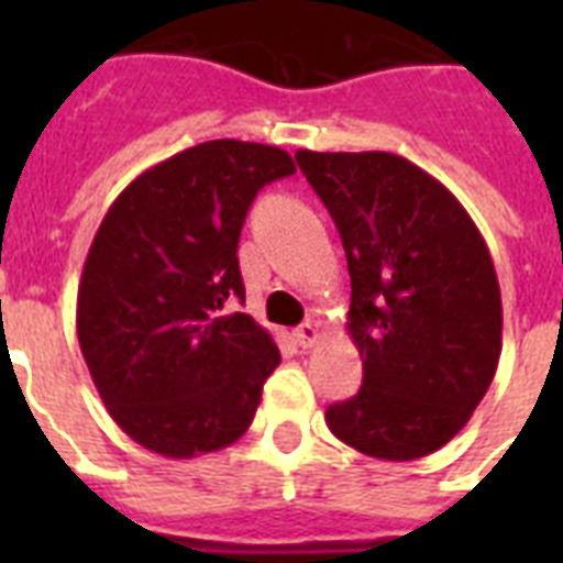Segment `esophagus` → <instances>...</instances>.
<instances>
[{
    "instance_id": "esophagus-1",
    "label": "esophagus",
    "mask_w": 563,
    "mask_h": 563,
    "mask_svg": "<svg viewBox=\"0 0 563 563\" xmlns=\"http://www.w3.org/2000/svg\"><path fill=\"white\" fill-rule=\"evenodd\" d=\"M291 339H295V344H300V347H312V344L321 339V333H318V327L312 324V321H307V324H300L295 333H291Z\"/></svg>"
}]
</instances>
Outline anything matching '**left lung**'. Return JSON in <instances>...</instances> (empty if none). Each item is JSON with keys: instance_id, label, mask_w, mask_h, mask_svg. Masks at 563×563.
<instances>
[{"instance_id": "8db88e82", "label": "left lung", "mask_w": 563, "mask_h": 563, "mask_svg": "<svg viewBox=\"0 0 563 563\" xmlns=\"http://www.w3.org/2000/svg\"><path fill=\"white\" fill-rule=\"evenodd\" d=\"M351 272L360 391L327 409L339 441L385 462L444 446L488 391L503 351L494 260L459 198L388 152H298Z\"/></svg>"}]
</instances>
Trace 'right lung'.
Wrapping results in <instances>:
<instances>
[{
    "mask_svg": "<svg viewBox=\"0 0 563 563\" xmlns=\"http://www.w3.org/2000/svg\"><path fill=\"white\" fill-rule=\"evenodd\" d=\"M295 172L277 145L210 140L145 169L110 203L78 283V344L125 435L166 459L245 435L280 365L245 312L239 233L256 192Z\"/></svg>",
    "mask_w": 563,
    "mask_h": 563,
    "instance_id": "obj_1",
    "label": "right lung"
}]
</instances>
